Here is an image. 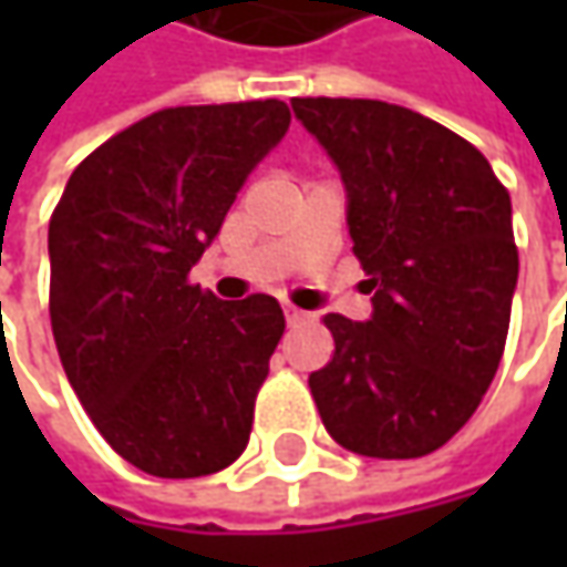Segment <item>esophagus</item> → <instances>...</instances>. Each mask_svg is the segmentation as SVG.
<instances>
[{
    "label": "esophagus",
    "instance_id": "1",
    "mask_svg": "<svg viewBox=\"0 0 567 567\" xmlns=\"http://www.w3.org/2000/svg\"><path fill=\"white\" fill-rule=\"evenodd\" d=\"M284 318H287V324H296V321H302V318H306V312L287 302V306H284Z\"/></svg>",
    "mask_w": 567,
    "mask_h": 567
}]
</instances>
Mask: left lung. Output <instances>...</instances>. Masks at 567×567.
<instances>
[{"instance_id":"obj_1","label":"left lung","mask_w":567,"mask_h":567,"mask_svg":"<svg viewBox=\"0 0 567 567\" xmlns=\"http://www.w3.org/2000/svg\"><path fill=\"white\" fill-rule=\"evenodd\" d=\"M347 186L372 318H321L334 357L309 375L328 435L406 461L457 435L489 391L517 287L512 195L461 135L398 103L296 97Z\"/></svg>"}]
</instances>
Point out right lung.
I'll return each instance as SVG.
<instances>
[{
	"label": "right lung",
	"mask_w": 567,
	"mask_h": 567,
	"mask_svg": "<svg viewBox=\"0 0 567 567\" xmlns=\"http://www.w3.org/2000/svg\"><path fill=\"white\" fill-rule=\"evenodd\" d=\"M287 128L284 100L157 110L91 151L50 217L62 369L110 447L151 476H207L249 445L284 309L265 293L220 302L188 271Z\"/></svg>",
	"instance_id": "right-lung-1"
}]
</instances>
